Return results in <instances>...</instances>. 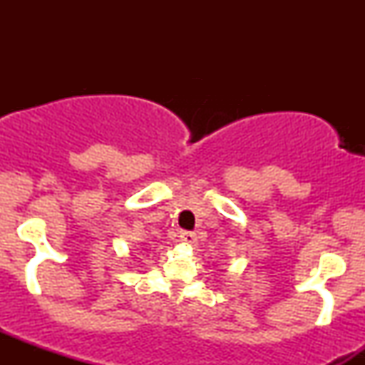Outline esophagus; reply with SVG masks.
<instances>
[{"mask_svg": "<svg viewBox=\"0 0 365 365\" xmlns=\"http://www.w3.org/2000/svg\"><path fill=\"white\" fill-rule=\"evenodd\" d=\"M180 240L187 245H195L197 237H195V233H192V232H182L180 233Z\"/></svg>", "mask_w": 365, "mask_h": 365, "instance_id": "obj_1", "label": "esophagus"}]
</instances>
